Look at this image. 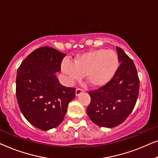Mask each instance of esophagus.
<instances>
[{
    "label": "esophagus",
    "mask_w": 158,
    "mask_h": 158,
    "mask_svg": "<svg viewBox=\"0 0 158 158\" xmlns=\"http://www.w3.org/2000/svg\"><path fill=\"white\" fill-rule=\"evenodd\" d=\"M83 92V89H81V88H77L76 91H75V95H76V96H78L79 95H81V94H82Z\"/></svg>",
    "instance_id": "esophagus-1"
}]
</instances>
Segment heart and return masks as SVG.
<instances>
[{"label": "heart", "mask_w": 158, "mask_h": 158, "mask_svg": "<svg viewBox=\"0 0 158 158\" xmlns=\"http://www.w3.org/2000/svg\"><path fill=\"white\" fill-rule=\"evenodd\" d=\"M118 55L111 49H96L77 55L73 62L68 59L62 62V72L68 81L81 79L85 75L86 81L93 87H101L112 79L118 70Z\"/></svg>", "instance_id": "1"}]
</instances>
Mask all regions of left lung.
I'll list each match as a JSON object with an SVG mask.
<instances>
[{
  "label": "left lung",
  "mask_w": 158,
  "mask_h": 158,
  "mask_svg": "<svg viewBox=\"0 0 158 158\" xmlns=\"http://www.w3.org/2000/svg\"><path fill=\"white\" fill-rule=\"evenodd\" d=\"M120 65L112 79L99 89L88 93L87 114L99 127L113 128L124 122L135 108L139 89L137 69L122 49L116 47Z\"/></svg>",
  "instance_id": "obj_1"
}]
</instances>
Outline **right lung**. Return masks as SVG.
<instances>
[{
  "instance_id": "right-lung-1",
  "label": "right lung",
  "mask_w": 158,
  "mask_h": 158,
  "mask_svg": "<svg viewBox=\"0 0 158 158\" xmlns=\"http://www.w3.org/2000/svg\"><path fill=\"white\" fill-rule=\"evenodd\" d=\"M65 56L52 47H40L27 56L17 71L19 106L26 119L41 130L61 124L68 103L75 97V88L62 85L55 75Z\"/></svg>"
}]
</instances>
